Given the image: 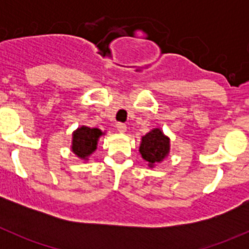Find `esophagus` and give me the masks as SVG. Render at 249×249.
I'll return each instance as SVG.
<instances>
[{"mask_svg":"<svg viewBox=\"0 0 249 249\" xmlns=\"http://www.w3.org/2000/svg\"><path fill=\"white\" fill-rule=\"evenodd\" d=\"M115 126H117V130L119 132H125V131H126V125L123 124V123H117V125H115Z\"/></svg>","mask_w":249,"mask_h":249,"instance_id":"1","label":"esophagus"}]
</instances>
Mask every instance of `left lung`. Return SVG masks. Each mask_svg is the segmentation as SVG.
I'll use <instances>...</instances> for the list:
<instances>
[{"label": "left lung", "instance_id": "obj_1", "mask_svg": "<svg viewBox=\"0 0 249 249\" xmlns=\"http://www.w3.org/2000/svg\"><path fill=\"white\" fill-rule=\"evenodd\" d=\"M169 143L170 140L159 129H154L142 137L140 153L143 159L153 166L166 157L170 149Z\"/></svg>", "mask_w": 249, "mask_h": 249}]
</instances>
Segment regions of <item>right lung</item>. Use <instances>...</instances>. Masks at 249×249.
<instances>
[{
    "label": "right lung",
    "mask_w": 249,
    "mask_h": 249,
    "mask_svg": "<svg viewBox=\"0 0 249 249\" xmlns=\"http://www.w3.org/2000/svg\"><path fill=\"white\" fill-rule=\"evenodd\" d=\"M101 135L102 132L99 129H90L87 126L79 127L73 134L72 150L74 154L82 159H85L96 149L97 140Z\"/></svg>",
    "instance_id": "1"
}]
</instances>
